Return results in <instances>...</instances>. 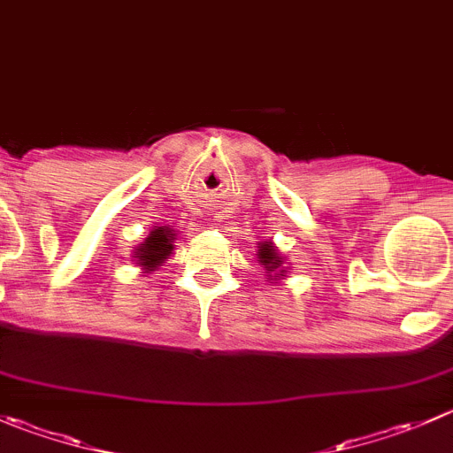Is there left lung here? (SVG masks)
<instances>
[{
  "label": "left lung",
  "instance_id": "8db88e82",
  "mask_svg": "<svg viewBox=\"0 0 453 453\" xmlns=\"http://www.w3.org/2000/svg\"><path fill=\"white\" fill-rule=\"evenodd\" d=\"M257 258H258V263L265 267L267 274H270V276L274 274V276H279V279H283V276H285L283 258H280L279 252H276L274 243H270V241H265V243H258Z\"/></svg>",
  "mask_w": 453,
  "mask_h": 453
}]
</instances>
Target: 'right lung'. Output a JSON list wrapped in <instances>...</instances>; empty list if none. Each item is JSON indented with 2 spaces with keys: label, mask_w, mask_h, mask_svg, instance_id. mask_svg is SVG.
Returning <instances> with one entry per match:
<instances>
[{
  "label": "right lung",
  "mask_w": 453,
  "mask_h": 453,
  "mask_svg": "<svg viewBox=\"0 0 453 453\" xmlns=\"http://www.w3.org/2000/svg\"><path fill=\"white\" fill-rule=\"evenodd\" d=\"M174 250V230L173 227H155V230L148 234V239L143 241L142 245L137 248V261L139 265L143 267L146 272L157 270L165 258L173 254Z\"/></svg>",
  "instance_id": "1"
}]
</instances>
